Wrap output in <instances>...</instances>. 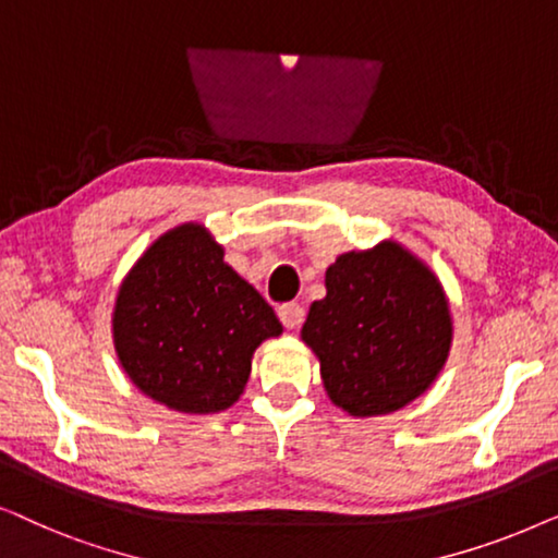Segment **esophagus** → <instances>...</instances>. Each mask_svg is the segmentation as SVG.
Wrapping results in <instances>:
<instances>
[{"label": "esophagus", "mask_w": 558, "mask_h": 558, "mask_svg": "<svg viewBox=\"0 0 558 558\" xmlns=\"http://www.w3.org/2000/svg\"><path fill=\"white\" fill-rule=\"evenodd\" d=\"M279 319L281 325L287 327V330H296L304 323V310L300 307V304L289 302V304H281L279 307Z\"/></svg>", "instance_id": "esophagus-1"}]
</instances>
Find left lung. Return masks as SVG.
Returning a JSON list of instances; mask_svg holds the SVG:
<instances>
[{
  "mask_svg": "<svg viewBox=\"0 0 558 558\" xmlns=\"http://www.w3.org/2000/svg\"><path fill=\"white\" fill-rule=\"evenodd\" d=\"M325 289L300 335L335 407L371 418L429 391L449 357L454 325L445 287L424 258L386 239L335 258Z\"/></svg>",
  "mask_w": 558,
  "mask_h": 558,
  "instance_id": "obj_1",
  "label": "left lung"
}]
</instances>
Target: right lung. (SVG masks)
I'll use <instances>...</instances> for the list:
<instances>
[{"mask_svg": "<svg viewBox=\"0 0 558 558\" xmlns=\"http://www.w3.org/2000/svg\"><path fill=\"white\" fill-rule=\"evenodd\" d=\"M223 256L216 235L187 220L149 243L113 300L121 371L147 399L178 414L231 409L248 384L256 348L284 332Z\"/></svg>", "mask_w": 558, "mask_h": 558, "instance_id": "add662e5", "label": "right lung"}]
</instances>
